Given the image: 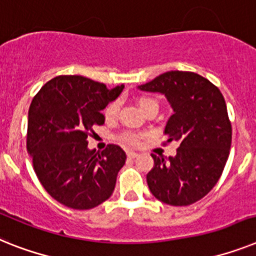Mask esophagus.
Listing matches in <instances>:
<instances>
[{
	"label": "esophagus",
	"instance_id": "1",
	"mask_svg": "<svg viewBox=\"0 0 256 256\" xmlns=\"http://www.w3.org/2000/svg\"><path fill=\"white\" fill-rule=\"evenodd\" d=\"M126 156H128V158H136L138 153H136V152H126Z\"/></svg>",
	"mask_w": 256,
	"mask_h": 256
}]
</instances>
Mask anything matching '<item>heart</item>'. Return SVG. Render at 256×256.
<instances>
[{
	"instance_id": "heart-1",
	"label": "heart",
	"mask_w": 256,
	"mask_h": 256,
	"mask_svg": "<svg viewBox=\"0 0 256 256\" xmlns=\"http://www.w3.org/2000/svg\"><path fill=\"white\" fill-rule=\"evenodd\" d=\"M137 103L141 107L144 112L148 111L152 107H158V102L156 99L150 98V96H140L137 99ZM118 111H119V100H112L106 106L104 111H103V115H104L106 120H112L115 119L116 115H118ZM119 140L122 142L126 144V145H130V146H136L140 144L141 134L137 132H133V130H124L119 134Z\"/></svg>"
}]
</instances>
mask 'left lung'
I'll use <instances>...</instances> for the list:
<instances>
[{"label":"left lung","mask_w":256,"mask_h":256,"mask_svg":"<svg viewBox=\"0 0 256 256\" xmlns=\"http://www.w3.org/2000/svg\"><path fill=\"white\" fill-rule=\"evenodd\" d=\"M140 88L168 98L174 114L164 145L179 144L176 156L168 160L152 154L149 190L168 206L194 204L216 186L229 157L232 123L225 99L217 86L194 72H166Z\"/></svg>","instance_id":"8db88e82"}]
</instances>
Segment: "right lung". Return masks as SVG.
<instances>
[{
	"mask_svg": "<svg viewBox=\"0 0 256 256\" xmlns=\"http://www.w3.org/2000/svg\"><path fill=\"white\" fill-rule=\"evenodd\" d=\"M124 86L82 76H57L40 88L28 110L27 152L38 179L54 200L72 209H92L112 195L126 156L115 144L95 153L88 136L104 123L100 112Z\"/></svg>",
	"mask_w": 256,
	"mask_h": 256,
	"instance_id": "obj_1",
	"label": "right lung"
}]
</instances>
